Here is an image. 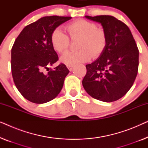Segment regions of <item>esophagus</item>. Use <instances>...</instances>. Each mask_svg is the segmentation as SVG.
<instances>
[{
	"instance_id": "esophagus-1",
	"label": "esophagus",
	"mask_w": 148,
	"mask_h": 148,
	"mask_svg": "<svg viewBox=\"0 0 148 148\" xmlns=\"http://www.w3.org/2000/svg\"><path fill=\"white\" fill-rule=\"evenodd\" d=\"M66 67L68 68V69L70 71H71L73 68V65H72V64H67V65H66Z\"/></svg>"
}]
</instances>
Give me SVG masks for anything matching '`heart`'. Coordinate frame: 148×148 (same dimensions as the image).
I'll list each match as a JSON object with an SVG mask.
<instances>
[{
  "label": "heart",
  "instance_id": "1",
  "mask_svg": "<svg viewBox=\"0 0 148 148\" xmlns=\"http://www.w3.org/2000/svg\"><path fill=\"white\" fill-rule=\"evenodd\" d=\"M66 30L72 40H79L77 52H66L60 57V61L66 64H73L90 60L93 56L98 57L104 51L107 44V34L103 28L97 27L96 23L85 19H79L66 26ZM51 44L56 52L62 53L68 49L69 36L59 28L52 33Z\"/></svg>",
  "mask_w": 148,
  "mask_h": 148
}]
</instances>
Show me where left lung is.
<instances>
[{
    "label": "left lung",
    "instance_id": "obj_1",
    "mask_svg": "<svg viewBox=\"0 0 148 148\" xmlns=\"http://www.w3.org/2000/svg\"><path fill=\"white\" fill-rule=\"evenodd\" d=\"M85 17L101 23L106 32L107 44L98 58L86 64L83 86L92 98L114 102L124 96L135 82L139 66L138 48L128 26L113 16Z\"/></svg>",
    "mask_w": 148,
    "mask_h": 148
}]
</instances>
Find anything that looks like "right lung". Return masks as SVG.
<instances>
[{"label":"right lung","mask_w":148,"mask_h":148,"mask_svg":"<svg viewBox=\"0 0 148 148\" xmlns=\"http://www.w3.org/2000/svg\"><path fill=\"white\" fill-rule=\"evenodd\" d=\"M71 17L47 16L23 28L11 49V72L15 85L25 99L44 104L61 91L69 70L60 63L54 69L48 66L58 57L51 44L52 33ZM48 69L47 74L43 71Z\"/></svg>","instance_id":"right-lung-1"}]
</instances>
